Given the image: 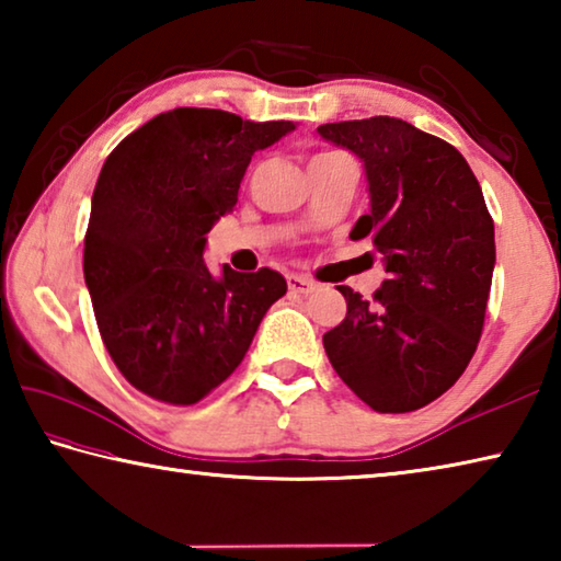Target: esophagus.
Here are the masks:
<instances>
[{"label": "esophagus", "instance_id": "esophagus-1", "mask_svg": "<svg viewBox=\"0 0 561 561\" xmlns=\"http://www.w3.org/2000/svg\"><path fill=\"white\" fill-rule=\"evenodd\" d=\"M287 287H289L291 294H301V297H307V294H311V291L317 289V284L309 282L307 277H299V274H289Z\"/></svg>", "mask_w": 561, "mask_h": 561}]
</instances>
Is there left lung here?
<instances>
[{"mask_svg": "<svg viewBox=\"0 0 561 561\" xmlns=\"http://www.w3.org/2000/svg\"><path fill=\"white\" fill-rule=\"evenodd\" d=\"M317 133L364 163L371 210L351 240L368 237L386 270L374 304L339 287L346 319L324 334L327 356L374 411H417L458 381L478 348L495 270L485 197L458 150L401 118Z\"/></svg>", "mask_w": 561, "mask_h": 561, "instance_id": "obj_1", "label": "left lung"}]
</instances>
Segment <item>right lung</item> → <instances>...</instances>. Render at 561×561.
<instances>
[{
	"mask_svg": "<svg viewBox=\"0 0 561 561\" xmlns=\"http://www.w3.org/2000/svg\"><path fill=\"white\" fill-rule=\"evenodd\" d=\"M297 128L217 108H173L113 148L91 197L83 277L113 364L130 386L193 405L230 376L264 314L287 294L279 272L220 274L207 232L232 210L252 156Z\"/></svg>",
	"mask_w": 561,
	"mask_h": 561,
	"instance_id": "obj_1",
	"label": "right lung"
}]
</instances>
